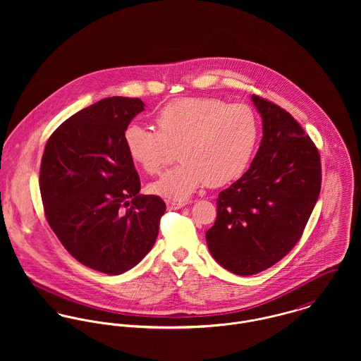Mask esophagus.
<instances>
[{
  "label": "esophagus",
  "instance_id": "obj_1",
  "mask_svg": "<svg viewBox=\"0 0 361 361\" xmlns=\"http://www.w3.org/2000/svg\"><path fill=\"white\" fill-rule=\"evenodd\" d=\"M186 206V203H175V202H166L168 209H179L182 207Z\"/></svg>",
  "mask_w": 361,
  "mask_h": 361
}]
</instances>
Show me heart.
Masks as SVG:
<instances>
[{
	"label": "heart",
	"mask_w": 361,
	"mask_h": 361,
	"mask_svg": "<svg viewBox=\"0 0 361 361\" xmlns=\"http://www.w3.org/2000/svg\"><path fill=\"white\" fill-rule=\"evenodd\" d=\"M157 132L129 125L123 142L130 159L155 175L179 147L182 161L150 185V192L169 200H186L197 189L225 186L247 169L258 137L255 111L246 104L215 97H183L155 115Z\"/></svg>",
	"instance_id": "b5f03b06"
}]
</instances>
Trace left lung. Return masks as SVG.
Returning <instances> with one entry per match:
<instances>
[{
	"instance_id": "left-lung-1",
	"label": "left lung",
	"mask_w": 361,
	"mask_h": 361,
	"mask_svg": "<svg viewBox=\"0 0 361 361\" xmlns=\"http://www.w3.org/2000/svg\"><path fill=\"white\" fill-rule=\"evenodd\" d=\"M262 139L250 168L216 199L207 231L211 256L236 275H255L299 242L321 190V159L312 140L283 108L252 96Z\"/></svg>"
}]
</instances>
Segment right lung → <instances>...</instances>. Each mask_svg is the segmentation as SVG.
Here are the masks:
<instances>
[{"label": "right lung", "instance_id": "right-lung-1", "mask_svg": "<svg viewBox=\"0 0 361 361\" xmlns=\"http://www.w3.org/2000/svg\"><path fill=\"white\" fill-rule=\"evenodd\" d=\"M140 99L106 97L62 122L46 145L40 193L54 233L83 265L119 275L154 246L165 203L140 192L123 133Z\"/></svg>", "mask_w": 361, "mask_h": 361}]
</instances>
